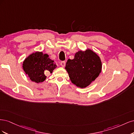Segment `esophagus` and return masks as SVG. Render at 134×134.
<instances>
[{
  "label": "esophagus",
  "instance_id": "1",
  "mask_svg": "<svg viewBox=\"0 0 134 134\" xmlns=\"http://www.w3.org/2000/svg\"><path fill=\"white\" fill-rule=\"evenodd\" d=\"M65 64H66L65 62H62L60 63V65H62L63 67H64L65 66Z\"/></svg>",
  "mask_w": 134,
  "mask_h": 134
}]
</instances>
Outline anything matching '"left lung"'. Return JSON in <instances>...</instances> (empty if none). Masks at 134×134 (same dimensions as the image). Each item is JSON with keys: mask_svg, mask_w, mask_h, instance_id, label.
Instances as JSON below:
<instances>
[{"mask_svg": "<svg viewBox=\"0 0 134 134\" xmlns=\"http://www.w3.org/2000/svg\"><path fill=\"white\" fill-rule=\"evenodd\" d=\"M102 66L98 55L92 50L87 49L77 52L72 60L68 59L65 69L71 82L78 87L84 88L99 76Z\"/></svg>", "mask_w": 134, "mask_h": 134, "instance_id": "left-lung-1", "label": "left lung"}]
</instances>
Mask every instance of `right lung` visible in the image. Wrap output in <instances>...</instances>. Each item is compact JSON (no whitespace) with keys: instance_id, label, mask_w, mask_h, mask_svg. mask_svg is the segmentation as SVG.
I'll use <instances>...</instances> for the list:
<instances>
[{"instance_id":"add662e5","label":"right lung","mask_w":134,"mask_h":134,"mask_svg":"<svg viewBox=\"0 0 134 134\" xmlns=\"http://www.w3.org/2000/svg\"><path fill=\"white\" fill-rule=\"evenodd\" d=\"M56 66L54 61L48 58L47 54L39 51L30 55L23 63V69L26 74L32 82L37 83L46 79L44 72L48 71L52 73Z\"/></svg>"}]
</instances>
